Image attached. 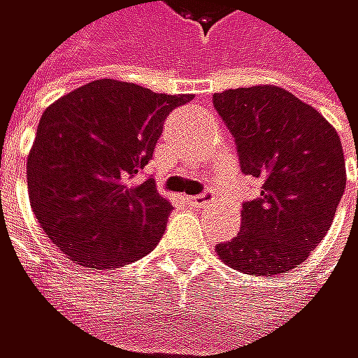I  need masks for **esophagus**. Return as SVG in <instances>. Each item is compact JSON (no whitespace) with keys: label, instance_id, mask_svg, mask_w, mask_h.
Segmentation results:
<instances>
[{"label":"esophagus","instance_id":"obj_1","mask_svg":"<svg viewBox=\"0 0 358 358\" xmlns=\"http://www.w3.org/2000/svg\"><path fill=\"white\" fill-rule=\"evenodd\" d=\"M211 203H213L211 194H199V196H192L189 199V205H194V207H207Z\"/></svg>","mask_w":358,"mask_h":358}]
</instances>
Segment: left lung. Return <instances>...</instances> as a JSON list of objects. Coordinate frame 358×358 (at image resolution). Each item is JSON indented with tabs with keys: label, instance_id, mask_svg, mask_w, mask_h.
I'll return each instance as SVG.
<instances>
[{
	"label": "left lung",
	"instance_id": "obj_1",
	"mask_svg": "<svg viewBox=\"0 0 358 358\" xmlns=\"http://www.w3.org/2000/svg\"><path fill=\"white\" fill-rule=\"evenodd\" d=\"M213 106L235 136L241 171L262 185L243 203L239 235L215 252L250 275L288 273L322 241L344 196L342 141L314 106L275 85L226 89Z\"/></svg>",
	"mask_w": 358,
	"mask_h": 358
}]
</instances>
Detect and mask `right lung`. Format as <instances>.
<instances>
[{
  "label": "right lung",
  "mask_w": 358,
  "mask_h": 358,
  "mask_svg": "<svg viewBox=\"0 0 358 358\" xmlns=\"http://www.w3.org/2000/svg\"><path fill=\"white\" fill-rule=\"evenodd\" d=\"M189 100L100 78L42 113L27 189L36 220L62 254L96 271L130 264L157 245L173 205L138 175L164 119Z\"/></svg>",
  "instance_id": "right-lung-1"
}]
</instances>
